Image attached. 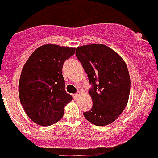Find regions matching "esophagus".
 Returning a JSON list of instances; mask_svg holds the SVG:
<instances>
[{
	"mask_svg": "<svg viewBox=\"0 0 158 158\" xmlns=\"http://www.w3.org/2000/svg\"><path fill=\"white\" fill-rule=\"evenodd\" d=\"M79 93H75V94H73V97L74 98H77L78 96H79Z\"/></svg>",
	"mask_w": 158,
	"mask_h": 158,
	"instance_id": "esophagus-1",
	"label": "esophagus"
}]
</instances>
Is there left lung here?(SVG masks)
Segmentation results:
<instances>
[{
	"label": "left lung",
	"mask_w": 158,
	"mask_h": 158,
	"mask_svg": "<svg viewBox=\"0 0 158 158\" xmlns=\"http://www.w3.org/2000/svg\"><path fill=\"white\" fill-rule=\"evenodd\" d=\"M76 55L93 85L89 93L93 105L83 113L84 116L96 126L113 123L129 99L131 78L126 63L116 52L102 44L77 47Z\"/></svg>",
	"instance_id": "left-lung-1"
}]
</instances>
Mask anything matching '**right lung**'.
Instances as JSON below:
<instances>
[{"instance_id":"right-lung-1","label":"right lung","mask_w":158,"mask_h":158,"mask_svg":"<svg viewBox=\"0 0 158 158\" xmlns=\"http://www.w3.org/2000/svg\"><path fill=\"white\" fill-rule=\"evenodd\" d=\"M76 48L53 44L37 48L24 64L18 85L21 103L35 123L50 126L61 120L64 108L73 99L65 89L63 64Z\"/></svg>"}]
</instances>
